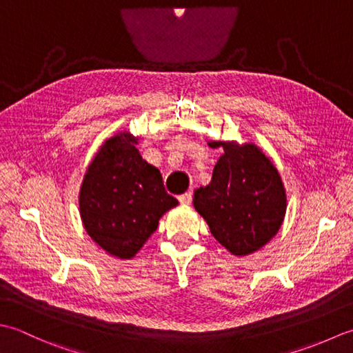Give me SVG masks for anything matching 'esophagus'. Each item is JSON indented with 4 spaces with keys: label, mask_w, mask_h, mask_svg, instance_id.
Returning <instances> with one entry per match:
<instances>
[{
    "label": "esophagus",
    "mask_w": 353,
    "mask_h": 353,
    "mask_svg": "<svg viewBox=\"0 0 353 353\" xmlns=\"http://www.w3.org/2000/svg\"><path fill=\"white\" fill-rule=\"evenodd\" d=\"M178 199H179V203H181V204H190L192 203V192L183 193V195L178 196Z\"/></svg>",
    "instance_id": "34e87169"
}]
</instances>
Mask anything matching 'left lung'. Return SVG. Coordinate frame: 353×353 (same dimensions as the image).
Listing matches in <instances>:
<instances>
[{"label":"left lung","instance_id":"8db88e82","mask_svg":"<svg viewBox=\"0 0 353 353\" xmlns=\"http://www.w3.org/2000/svg\"><path fill=\"white\" fill-rule=\"evenodd\" d=\"M224 148L212 181L195 190L193 205L222 247L247 256L270 242L286 212L285 187L274 164L253 143L212 141Z\"/></svg>","mask_w":353,"mask_h":353}]
</instances>
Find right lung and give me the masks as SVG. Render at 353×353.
I'll return each instance as SVG.
<instances>
[{
    "mask_svg": "<svg viewBox=\"0 0 353 353\" xmlns=\"http://www.w3.org/2000/svg\"><path fill=\"white\" fill-rule=\"evenodd\" d=\"M135 137L108 139L91 161L79 193L86 233L106 253L131 259L149 239L158 221L178 199L164 190L163 176L141 158Z\"/></svg>",
    "mask_w": 353,
    "mask_h": 353,
    "instance_id": "1",
    "label": "right lung"
}]
</instances>
